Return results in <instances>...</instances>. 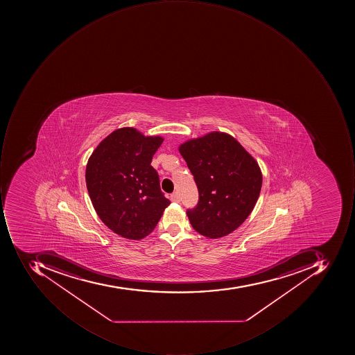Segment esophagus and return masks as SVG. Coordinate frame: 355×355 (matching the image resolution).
Instances as JSON below:
<instances>
[{
  "mask_svg": "<svg viewBox=\"0 0 355 355\" xmlns=\"http://www.w3.org/2000/svg\"><path fill=\"white\" fill-rule=\"evenodd\" d=\"M171 200L178 202L180 200V196H179L178 193L174 192L173 194H171Z\"/></svg>",
  "mask_w": 355,
  "mask_h": 355,
  "instance_id": "1",
  "label": "esophagus"
}]
</instances>
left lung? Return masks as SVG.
<instances>
[{"mask_svg": "<svg viewBox=\"0 0 355 355\" xmlns=\"http://www.w3.org/2000/svg\"><path fill=\"white\" fill-rule=\"evenodd\" d=\"M196 182L200 200L187 211L192 227L218 239L239 227L253 211L262 186L257 161L228 133L212 131L179 146Z\"/></svg>", "mask_w": 355, "mask_h": 355, "instance_id": "obj_1", "label": "left lung"}]
</instances>
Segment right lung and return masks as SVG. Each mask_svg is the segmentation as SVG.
I'll return each mask as SVG.
<instances>
[{"label":"right lung","instance_id":"1","mask_svg":"<svg viewBox=\"0 0 355 355\" xmlns=\"http://www.w3.org/2000/svg\"><path fill=\"white\" fill-rule=\"evenodd\" d=\"M163 139L145 137L135 128H119L88 159L86 188L94 208L110 230L125 239L148 236L171 204L150 165Z\"/></svg>","mask_w":355,"mask_h":355}]
</instances>
